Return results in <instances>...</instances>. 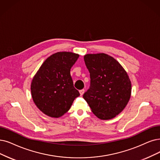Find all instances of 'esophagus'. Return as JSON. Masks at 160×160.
<instances>
[{
	"instance_id": "obj_1",
	"label": "esophagus",
	"mask_w": 160,
	"mask_h": 160,
	"mask_svg": "<svg viewBox=\"0 0 160 160\" xmlns=\"http://www.w3.org/2000/svg\"><path fill=\"white\" fill-rule=\"evenodd\" d=\"M79 92H80V95L82 96L85 92V89H81V90L79 91Z\"/></svg>"
}]
</instances>
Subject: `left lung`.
<instances>
[{"label": "left lung", "mask_w": 160, "mask_h": 160, "mask_svg": "<svg viewBox=\"0 0 160 160\" xmlns=\"http://www.w3.org/2000/svg\"><path fill=\"white\" fill-rule=\"evenodd\" d=\"M84 60L91 82L83 98L96 116L112 119L123 110L130 99L129 76L120 63L108 54H86Z\"/></svg>", "instance_id": "obj_1"}]
</instances>
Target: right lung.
<instances>
[{
  "label": "right lung",
  "mask_w": 160,
  "mask_h": 160,
  "mask_svg": "<svg viewBox=\"0 0 160 160\" xmlns=\"http://www.w3.org/2000/svg\"><path fill=\"white\" fill-rule=\"evenodd\" d=\"M79 56L69 52L55 53L44 62L34 76L31 85L32 98L47 116L61 117L80 95L70 75V69Z\"/></svg>",
  "instance_id": "right-lung-1"
}]
</instances>
